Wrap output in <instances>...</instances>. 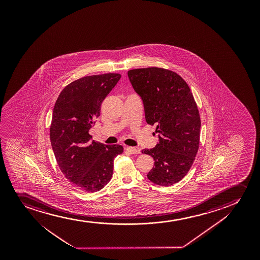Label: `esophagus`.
<instances>
[{"label": "esophagus", "mask_w": 260, "mask_h": 260, "mask_svg": "<svg viewBox=\"0 0 260 260\" xmlns=\"http://www.w3.org/2000/svg\"><path fill=\"white\" fill-rule=\"evenodd\" d=\"M125 151L128 152L131 154H137V153H141V150L138 147H133V146H126L125 147Z\"/></svg>", "instance_id": "1"}]
</instances>
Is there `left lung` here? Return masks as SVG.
<instances>
[{
  "label": "left lung",
  "instance_id": "8db88e82",
  "mask_svg": "<svg viewBox=\"0 0 260 260\" xmlns=\"http://www.w3.org/2000/svg\"><path fill=\"white\" fill-rule=\"evenodd\" d=\"M127 75L143 102L146 122L155 125L158 134V143L141 151L154 160L147 178L156 185H173L188 173L199 150L201 122L193 95L182 78L168 69H132Z\"/></svg>",
  "mask_w": 260,
  "mask_h": 260
}]
</instances>
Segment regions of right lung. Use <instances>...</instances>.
I'll return each instance as SVG.
<instances>
[{"label":"right lung","mask_w":260,"mask_h":260,"mask_svg":"<svg viewBox=\"0 0 260 260\" xmlns=\"http://www.w3.org/2000/svg\"><path fill=\"white\" fill-rule=\"evenodd\" d=\"M121 75L82 77L69 84L57 99L50 125V141L57 163L70 182L87 192L102 190L110 181L114 159L122 146H107L90 140V128L101 106Z\"/></svg>","instance_id":"right-lung-1"}]
</instances>
